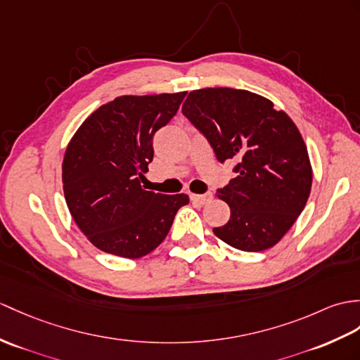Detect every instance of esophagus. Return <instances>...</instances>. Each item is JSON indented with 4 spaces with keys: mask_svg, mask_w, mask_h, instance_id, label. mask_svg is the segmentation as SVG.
I'll return each instance as SVG.
<instances>
[{
    "mask_svg": "<svg viewBox=\"0 0 360 360\" xmlns=\"http://www.w3.org/2000/svg\"><path fill=\"white\" fill-rule=\"evenodd\" d=\"M190 199L193 200V202H196V204H207V202H210V200L213 199V193L212 191H207L205 195H190Z\"/></svg>",
    "mask_w": 360,
    "mask_h": 360,
    "instance_id": "1",
    "label": "esophagus"
}]
</instances>
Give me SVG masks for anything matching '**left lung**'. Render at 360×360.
<instances>
[{
    "label": "left lung",
    "instance_id": "8db88e82",
    "mask_svg": "<svg viewBox=\"0 0 360 360\" xmlns=\"http://www.w3.org/2000/svg\"><path fill=\"white\" fill-rule=\"evenodd\" d=\"M182 113L210 142L221 162L235 160L236 178L218 190L230 219L213 233L242 252L274 247L310 196L313 170L293 120L248 90L207 87L190 91Z\"/></svg>",
    "mask_w": 360,
    "mask_h": 360
}]
</instances>
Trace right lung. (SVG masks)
<instances>
[{"mask_svg": "<svg viewBox=\"0 0 360 360\" xmlns=\"http://www.w3.org/2000/svg\"><path fill=\"white\" fill-rule=\"evenodd\" d=\"M186 91L122 95L98 107L75 131L63 160L73 221L96 248L127 259L148 255L169 235L188 196L141 186L155 133L176 115Z\"/></svg>", "mask_w": 360, "mask_h": 360, "instance_id": "right-lung-1", "label": "right lung"}]
</instances>
